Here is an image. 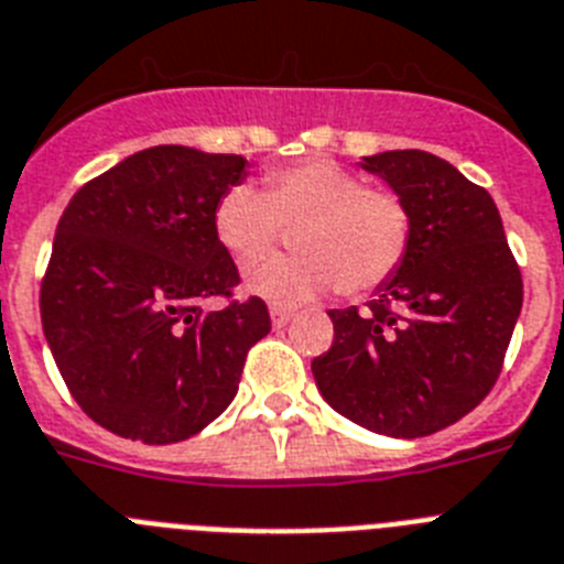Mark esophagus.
Instances as JSON below:
<instances>
[{"instance_id": "esophagus-1", "label": "esophagus", "mask_w": 564, "mask_h": 564, "mask_svg": "<svg viewBox=\"0 0 564 564\" xmlns=\"http://www.w3.org/2000/svg\"><path fill=\"white\" fill-rule=\"evenodd\" d=\"M269 315H272V324L278 326V329L292 321V310H286V306H272V310H269Z\"/></svg>"}]
</instances>
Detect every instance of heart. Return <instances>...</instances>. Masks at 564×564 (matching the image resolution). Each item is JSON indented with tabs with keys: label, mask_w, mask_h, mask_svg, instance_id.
I'll list each match as a JSON object with an SVG mask.
<instances>
[{
	"label": "heart",
	"mask_w": 564,
	"mask_h": 564,
	"mask_svg": "<svg viewBox=\"0 0 564 564\" xmlns=\"http://www.w3.org/2000/svg\"><path fill=\"white\" fill-rule=\"evenodd\" d=\"M217 240L240 263L273 251L295 230V259L259 261L246 286L278 306H297L338 286L364 297L401 272L415 235L413 209L390 188L329 160H304L263 174V192L226 188L212 212Z\"/></svg>",
	"instance_id": "1"
}]
</instances>
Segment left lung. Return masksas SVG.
Masks as SVG:
<instances>
[{
  "mask_svg": "<svg viewBox=\"0 0 564 564\" xmlns=\"http://www.w3.org/2000/svg\"><path fill=\"white\" fill-rule=\"evenodd\" d=\"M413 209L401 272L370 310H329L333 347L312 361L326 404L392 438L465 419L494 390L516 318L522 272L494 197L427 151L364 158Z\"/></svg>",
  "mask_w": 564,
  "mask_h": 564,
  "instance_id": "8db88e82",
  "label": "left lung"
}]
</instances>
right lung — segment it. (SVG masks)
Listing matches in <instances>:
<instances>
[{
	"label": "right lung",
	"mask_w": 564,
	"mask_h": 564,
	"mask_svg": "<svg viewBox=\"0 0 564 564\" xmlns=\"http://www.w3.org/2000/svg\"><path fill=\"white\" fill-rule=\"evenodd\" d=\"M243 169L238 154L154 145L70 197L40 312L65 387L99 427L174 444L235 399L246 355L272 329L263 297H235L240 272L212 224ZM209 296L225 310L206 311Z\"/></svg>",
	"instance_id": "1"
}]
</instances>
